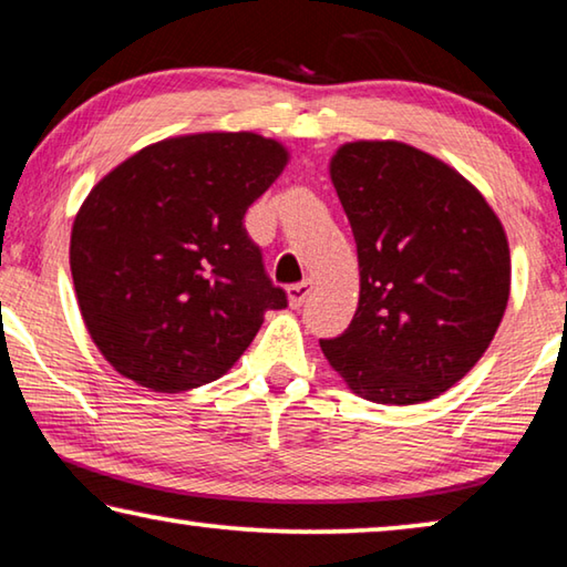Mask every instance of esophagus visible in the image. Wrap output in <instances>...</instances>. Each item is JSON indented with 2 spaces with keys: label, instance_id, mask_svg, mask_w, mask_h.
Instances as JSON below:
<instances>
[{
  "label": "esophagus",
  "instance_id": "esophagus-1",
  "mask_svg": "<svg viewBox=\"0 0 567 567\" xmlns=\"http://www.w3.org/2000/svg\"><path fill=\"white\" fill-rule=\"evenodd\" d=\"M310 295H312V282L310 280L287 287V302H290V307H300Z\"/></svg>",
  "mask_w": 567,
  "mask_h": 567
}]
</instances>
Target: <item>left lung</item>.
<instances>
[{"instance_id": "obj_1", "label": "left lung", "mask_w": 567, "mask_h": 567, "mask_svg": "<svg viewBox=\"0 0 567 567\" xmlns=\"http://www.w3.org/2000/svg\"><path fill=\"white\" fill-rule=\"evenodd\" d=\"M350 219L360 300L324 358L354 395L417 405L463 380L511 297V247L480 189L427 152L358 140L330 159Z\"/></svg>"}]
</instances>
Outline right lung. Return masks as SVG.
<instances>
[{
	"mask_svg": "<svg viewBox=\"0 0 567 567\" xmlns=\"http://www.w3.org/2000/svg\"><path fill=\"white\" fill-rule=\"evenodd\" d=\"M290 152L255 132L167 137L107 172L74 217L84 328L122 378L185 392L223 378L287 297L243 225Z\"/></svg>",
	"mask_w": 567,
	"mask_h": 567,
	"instance_id": "1",
	"label": "right lung"
}]
</instances>
